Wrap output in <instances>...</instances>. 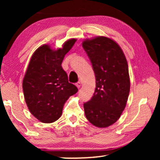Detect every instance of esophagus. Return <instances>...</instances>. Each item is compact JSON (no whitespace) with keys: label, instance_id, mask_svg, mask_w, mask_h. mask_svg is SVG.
Instances as JSON below:
<instances>
[{"label":"esophagus","instance_id":"1","mask_svg":"<svg viewBox=\"0 0 160 160\" xmlns=\"http://www.w3.org/2000/svg\"><path fill=\"white\" fill-rule=\"evenodd\" d=\"M75 85L77 86L78 88H80L81 87V82H78L77 83H75Z\"/></svg>","mask_w":160,"mask_h":160}]
</instances>
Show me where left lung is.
Here are the masks:
<instances>
[{
  "label": "left lung",
  "instance_id": "left-lung-1",
  "mask_svg": "<svg viewBox=\"0 0 160 160\" xmlns=\"http://www.w3.org/2000/svg\"><path fill=\"white\" fill-rule=\"evenodd\" d=\"M82 47L96 78L93 96L83 104L85 116L94 126L105 128L114 123L126 107L130 92L128 63L121 47L108 37L86 39Z\"/></svg>",
  "mask_w": 160,
  "mask_h": 160
}]
</instances>
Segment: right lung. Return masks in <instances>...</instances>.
Wrapping results in <instances>:
<instances>
[{"instance_id":"add662e5","label":"right lung","mask_w":160,"mask_h":160,"mask_svg":"<svg viewBox=\"0 0 160 160\" xmlns=\"http://www.w3.org/2000/svg\"><path fill=\"white\" fill-rule=\"evenodd\" d=\"M76 39L64 43L53 51L44 44L34 51L22 82L26 104L29 112L42 123H53L61 117L65 102L78 92L70 83L61 66L65 55Z\"/></svg>"}]
</instances>
